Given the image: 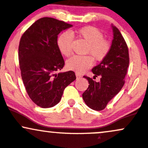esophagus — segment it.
I'll use <instances>...</instances> for the list:
<instances>
[{"label":"esophagus","instance_id":"34e87169","mask_svg":"<svg viewBox=\"0 0 148 148\" xmlns=\"http://www.w3.org/2000/svg\"><path fill=\"white\" fill-rule=\"evenodd\" d=\"M76 76H77V78H82V74H80L79 73H76Z\"/></svg>","mask_w":148,"mask_h":148}]
</instances>
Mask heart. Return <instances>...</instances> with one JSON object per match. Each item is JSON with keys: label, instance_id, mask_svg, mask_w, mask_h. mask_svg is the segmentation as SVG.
<instances>
[{"label": "heart", "instance_id": "obj_1", "mask_svg": "<svg viewBox=\"0 0 148 148\" xmlns=\"http://www.w3.org/2000/svg\"><path fill=\"white\" fill-rule=\"evenodd\" d=\"M77 34L87 43L86 53L90 56H74L66 61L69 69L77 72H84L92 65L93 59L95 61H102L110 53V45L108 40L104 39V36L100 30L91 26L84 27L77 31ZM74 37L68 32L62 33L57 40V45L60 52L64 56H70L72 51Z\"/></svg>", "mask_w": 148, "mask_h": 148}]
</instances>
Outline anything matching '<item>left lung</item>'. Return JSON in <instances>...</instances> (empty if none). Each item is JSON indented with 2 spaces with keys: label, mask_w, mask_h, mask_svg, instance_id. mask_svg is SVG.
<instances>
[{
  "label": "left lung",
  "mask_w": 148,
  "mask_h": 148,
  "mask_svg": "<svg viewBox=\"0 0 148 148\" xmlns=\"http://www.w3.org/2000/svg\"><path fill=\"white\" fill-rule=\"evenodd\" d=\"M113 40L108 56L98 65L94 66L92 71L100 81L96 82L91 78L84 76L88 81V87L82 94L87 106L92 110L100 111L124 86V78L127 74L129 64L128 46L119 30L112 25Z\"/></svg>",
  "instance_id": "1"
}]
</instances>
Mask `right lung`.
<instances>
[{"instance_id":"add662e5","label":"right lung","mask_w":148,"mask_h":148,"mask_svg":"<svg viewBox=\"0 0 148 148\" xmlns=\"http://www.w3.org/2000/svg\"><path fill=\"white\" fill-rule=\"evenodd\" d=\"M71 27L63 21L43 17L21 37L18 52L21 76L29 98L40 108L57 105L64 88L76 79L73 71L56 73L64 65L57 45L58 35Z\"/></svg>"}]
</instances>
